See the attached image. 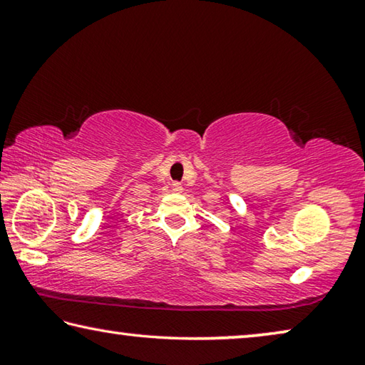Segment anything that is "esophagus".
I'll return each mask as SVG.
<instances>
[{
	"mask_svg": "<svg viewBox=\"0 0 365 365\" xmlns=\"http://www.w3.org/2000/svg\"><path fill=\"white\" fill-rule=\"evenodd\" d=\"M172 190H174L175 193H182V190H183L182 183L180 182H174V183H172Z\"/></svg>",
	"mask_w": 365,
	"mask_h": 365,
	"instance_id": "esophagus-1",
	"label": "esophagus"
}]
</instances>
